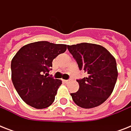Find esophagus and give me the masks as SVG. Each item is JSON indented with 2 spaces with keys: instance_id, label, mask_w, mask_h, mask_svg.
<instances>
[{
  "instance_id": "34e87169",
  "label": "esophagus",
  "mask_w": 131,
  "mask_h": 131,
  "mask_svg": "<svg viewBox=\"0 0 131 131\" xmlns=\"http://www.w3.org/2000/svg\"><path fill=\"white\" fill-rule=\"evenodd\" d=\"M63 82L65 83V84H68L69 82V80H63Z\"/></svg>"
}]
</instances>
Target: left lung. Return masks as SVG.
<instances>
[{
  "mask_svg": "<svg viewBox=\"0 0 131 131\" xmlns=\"http://www.w3.org/2000/svg\"><path fill=\"white\" fill-rule=\"evenodd\" d=\"M69 52L80 70L87 73L86 78L77 80L80 88L71 93L80 107L90 109L101 105L110 97L118 78L116 59L101 45L82 43L67 45Z\"/></svg>",
  "mask_w": 131,
  "mask_h": 131,
  "instance_id": "1",
  "label": "left lung"
}]
</instances>
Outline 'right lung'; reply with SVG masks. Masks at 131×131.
Segmentation results:
<instances>
[{"instance_id":"right-lung-1","label":"right lung","mask_w":131,"mask_h":131,"mask_svg":"<svg viewBox=\"0 0 131 131\" xmlns=\"http://www.w3.org/2000/svg\"><path fill=\"white\" fill-rule=\"evenodd\" d=\"M67 45L37 41L20 48L11 60V80L21 99L36 109L53 103L62 81L47 77L52 61Z\"/></svg>"}]
</instances>
